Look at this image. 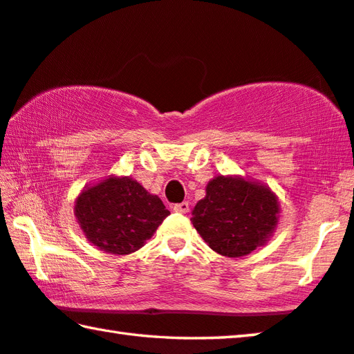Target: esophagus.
<instances>
[{
    "mask_svg": "<svg viewBox=\"0 0 354 354\" xmlns=\"http://www.w3.org/2000/svg\"><path fill=\"white\" fill-rule=\"evenodd\" d=\"M173 210H175V212H179V214H187V212L190 210V207H189V203H187V201H184V203L175 204V205H173Z\"/></svg>",
    "mask_w": 354,
    "mask_h": 354,
    "instance_id": "esophagus-1",
    "label": "esophagus"
}]
</instances>
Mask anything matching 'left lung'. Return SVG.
I'll list each match as a JSON object with an SVG mask.
<instances>
[{"instance_id":"obj_1","label":"left lung","mask_w":354,"mask_h":354,"mask_svg":"<svg viewBox=\"0 0 354 354\" xmlns=\"http://www.w3.org/2000/svg\"><path fill=\"white\" fill-rule=\"evenodd\" d=\"M280 218L277 195L266 184L227 175L205 185V196L192 210V224L210 249L240 259L271 239Z\"/></svg>"}]
</instances>
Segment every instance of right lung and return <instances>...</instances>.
<instances>
[{"label": "right lung", "mask_w": 354, "mask_h": 354, "mask_svg": "<svg viewBox=\"0 0 354 354\" xmlns=\"http://www.w3.org/2000/svg\"><path fill=\"white\" fill-rule=\"evenodd\" d=\"M74 215L85 239L108 254L136 252L170 212L130 176H106L75 198Z\"/></svg>", "instance_id": "1"}]
</instances>
